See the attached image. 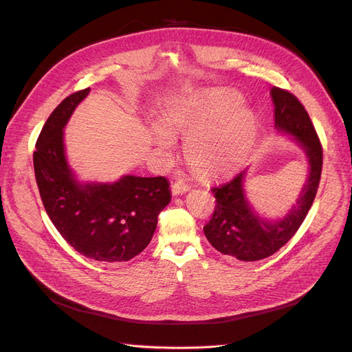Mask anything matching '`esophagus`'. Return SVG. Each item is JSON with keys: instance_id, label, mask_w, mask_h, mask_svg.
I'll return each instance as SVG.
<instances>
[{"instance_id": "34e87169", "label": "esophagus", "mask_w": 352, "mask_h": 352, "mask_svg": "<svg viewBox=\"0 0 352 352\" xmlns=\"http://www.w3.org/2000/svg\"><path fill=\"white\" fill-rule=\"evenodd\" d=\"M189 189H190V185L186 184V182H184L182 179H179L177 182H175V184L172 185V192H173V195H182V194L188 192Z\"/></svg>"}]
</instances>
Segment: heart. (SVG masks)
Listing matches in <instances>:
<instances>
[{
	"label": "heart",
	"instance_id": "b5f03b06",
	"mask_svg": "<svg viewBox=\"0 0 352 352\" xmlns=\"http://www.w3.org/2000/svg\"><path fill=\"white\" fill-rule=\"evenodd\" d=\"M241 97L230 89H211L164 111L163 124L153 126L155 144L162 150L175 145L173 133L186 140V157L197 172L216 176L236 168L255 141L257 120Z\"/></svg>",
	"mask_w": 352,
	"mask_h": 352
}]
</instances>
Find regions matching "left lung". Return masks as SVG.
Masks as SVG:
<instances>
[{"label": "left lung", "instance_id": "8db88e82", "mask_svg": "<svg viewBox=\"0 0 352 352\" xmlns=\"http://www.w3.org/2000/svg\"><path fill=\"white\" fill-rule=\"evenodd\" d=\"M272 98L276 127L294 135L301 144L310 163V175L296 204L280 221L261 219L251 210L242 189L245 172L211 188L216 198V207L210 221L204 226L206 236L217 251L241 261L263 260L280 250L302 225L320 184L323 148L310 116L301 101L289 91L273 87Z\"/></svg>", "mask_w": 352, "mask_h": 352}]
</instances>
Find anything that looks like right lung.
I'll use <instances>...</instances> for the list:
<instances>
[{
  "label": "right lung",
  "mask_w": 352,
  "mask_h": 352,
  "mask_svg": "<svg viewBox=\"0 0 352 352\" xmlns=\"http://www.w3.org/2000/svg\"><path fill=\"white\" fill-rule=\"evenodd\" d=\"M91 88L73 92L52 111L38 136L34 168L42 204L60 235L97 261L133 258L150 243L168 202L163 176H123L116 184L80 185L66 162L63 127Z\"/></svg>",
  "instance_id": "1"
}]
</instances>
